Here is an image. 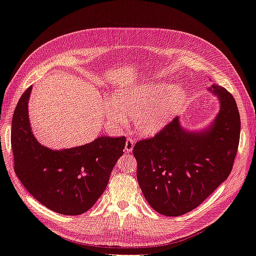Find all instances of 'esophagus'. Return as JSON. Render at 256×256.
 <instances>
[{
  "label": "esophagus",
  "instance_id": "34e87169",
  "mask_svg": "<svg viewBox=\"0 0 256 256\" xmlns=\"http://www.w3.org/2000/svg\"><path fill=\"white\" fill-rule=\"evenodd\" d=\"M134 146V140L131 139V138H128V139L126 140V143H125V152L126 153H130L131 150H132Z\"/></svg>",
  "mask_w": 256,
  "mask_h": 256
}]
</instances>
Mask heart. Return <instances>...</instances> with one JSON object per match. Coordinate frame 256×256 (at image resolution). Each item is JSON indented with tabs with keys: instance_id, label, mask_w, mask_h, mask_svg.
Returning <instances> with one entry per match:
<instances>
[{
	"instance_id": "1",
	"label": "heart",
	"mask_w": 256,
	"mask_h": 256,
	"mask_svg": "<svg viewBox=\"0 0 256 256\" xmlns=\"http://www.w3.org/2000/svg\"><path fill=\"white\" fill-rule=\"evenodd\" d=\"M186 100L178 86L150 82L120 92L106 103L104 114L114 127H122L134 115V126L143 134H154L174 118Z\"/></svg>"
}]
</instances>
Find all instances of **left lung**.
I'll return each mask as SVG.
<instances>
[{
	"label": "left lung",
	"mask_w": 256,
	"mask_h": 256,
	"mask_svg": "<svg viewBox=\"0 0 256 256\" xmlns=\"http://www.w3.org/2000/svg\"><path fill=\"white\" fill-rule=\"evenodd\" d=\"M220 110L210 129L185 131L174 117L148 139L138 141L134 155L145 199L158 213L178 216L202 204L232 172L240 138V115L232 94L212 84Z\"/></svg>",
	"instance_id": "1"
}]
</instances>
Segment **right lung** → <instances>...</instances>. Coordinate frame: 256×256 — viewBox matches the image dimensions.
<instances>
[{"label":"right lung","instance_id":"1","mask_svg":"<svg viewBox=\"0 0 256 256\" xmlns=\"http://www.w3.org/2000/svg\"><path fill=\"white\" fill-rule=\"evenodd\" d=\"M32 86L22 94L12 120L14 170L38 202L64 216H80L104 192L126 138L100 136L82 146L52 150L34 138L28 115Z\"/></svg>","mask_w":256,"mask_h":256}]
</instances>
